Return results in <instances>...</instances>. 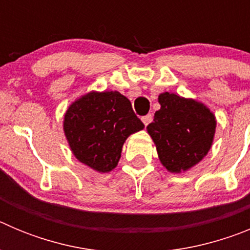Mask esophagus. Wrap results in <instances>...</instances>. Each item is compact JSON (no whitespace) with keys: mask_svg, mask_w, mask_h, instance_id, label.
<instances>
[{"mask_svg":"<svg viewBox=\"0 0 250 250\" xmlns=\"http://www.w3.org/2000/svg\"><path fill=\"white\" fill-rule=\"evenodd\" d=\"M141 120H143V123H144L145 126H147V125H149V124L152 121L151 114H147V115H145V116H143V118H141Z\"/></svg>","mask_w":250,"mask_h":250,"instance_id":"obj_1","label":"esophagus"}]
</instances>
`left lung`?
I'll list each match as a JSON object with an SVG mask.
<instances>
[{
	"label": "left lung",
	"instance_id": "left-lung-1",
	"mask_svg": "<svg viewBox=\"0 0 250 250\" xmlns=\"http://www.w3.org/2000/svg\"><path fill=\"white\" fill-rule=\"evenodd\" d=\"M160 110L147 132L154 140L161 164L170 173H182L198 164L210 150L216 121L207 106L191 99L164 92Z\"/></svg>",
	"mask_w": 250,
	"mask_h": 250
}]
</instances>
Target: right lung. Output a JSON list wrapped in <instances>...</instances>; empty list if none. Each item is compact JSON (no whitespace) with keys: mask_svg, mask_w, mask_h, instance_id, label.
Masks as SVG:
<instances>
[{"mask_svg":"<svg viewBox=\"0 0 250 250\" xmlns=\"http://www.w3.org/2000/svg\"><path fill=\"white\" fill-rule=\"evenodd\" d=\"M143 129L129 99L118 91L89 92L68 107L63 120L74 155L100 173L118 165L127 136Z\"/></svg>","mask_w":250,"mask_h":250,"instance_id":"right-lung-1","label":"right lung"}]
</instances>
